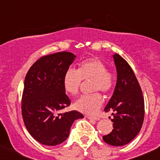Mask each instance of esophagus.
Here are the masks:
<instances>
[{
	"mask_svg": "<svg viewBox=\"0 0 160 160\" xmlns=\"http://www.w3.org/2000/svg\"><path fill=\"white\" fill-rule=\"evenodd\" d=\"M86 118H88L89 120H93V121H99L100 118L98 117H92V116H86Z\"/></svg>",
	"mask_w": 160,
	"mask_h": 160,
	"instance_id": "34e87169",
	"label": "esophagus"
}]
</instances>
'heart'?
I'll return each instance as SVG.
<instances>
[{
	"instance_id": "b5f03b06",
	"label": "heart",
	"mask_w": 160,
	"mask_h": 160,
	"mask_svg": "<svg viewBox=\"0 0 160 160\" xmlns=\"http://www.w3.org/2000/svg\"><path fill=\"white\" fill-rule=\"evenodd\" d=\"M105 63L98 57L88 58L78 63L77 70L69 68L65 72L62 85L66 92L71 95L79 93L83 80H92V91L101 90L108 93L114 85V76L108 71ZM102 96L99 93L83 95L73 103L76 110L88 114L98 112L103 104Z\"/></svg>"
}]
</instances>
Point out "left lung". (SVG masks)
I'll return each mask as SVG.
<instances>
[{
	"label": "left lung",
	"mask_w": 160,
	"mask_h": 160,
	"mask_svg": "<svg viewBox=\"0 0 160 160\" xmlns=\"http://www.w3.org/2000/svg\"><path fill=\"white\" fill-rule=\"evenodd\" d=\"M113 58L117 70V83L104 111L112 112L114 128L103 136V140L111 146H122L132 141L141 130L145 114L144 99L128 62L116 53Z\"/></svg>",
	"instance_id": "left-lung-1"
}]
</instances>
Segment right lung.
Wrapping results in <instances>:
<instances>
[{
	"label": "right lung",
	"mask_w": 160,
	"mask_h": 160,
	"mask_svg": "<svg viewBox=\"0 0 160 160\" xmlns=\"http://www.w3.org/2000/svg\"><path fill=\"white\" fill-rule=\"evenodd\" d=\"M76 57L69 52L42 56L25 76L22 117L30 135L42 145L57 146L63 142L74 121L83 118L77 111L60 113L70 104L62 79Z\"/></svg>",
	"instance_id": "obj_1"
}]
</instances>
